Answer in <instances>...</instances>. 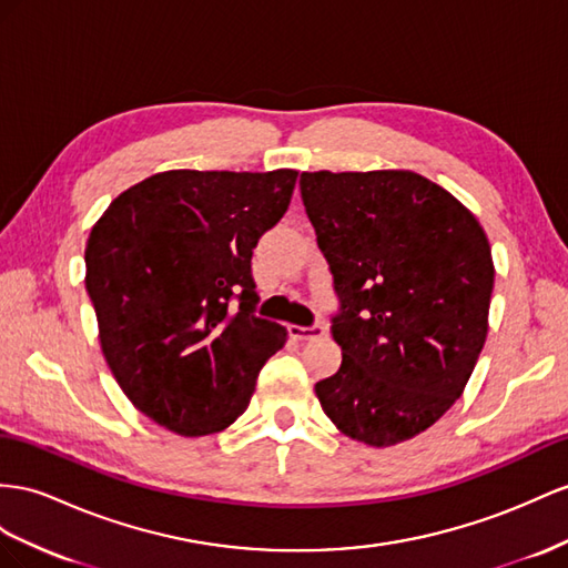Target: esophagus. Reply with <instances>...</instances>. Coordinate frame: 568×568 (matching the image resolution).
Returning <instances> with one entry per match:
<instances>
[{
	"label": "esophagus",
	"mask_w": 568,
	"mask_h": 568,
	"mask_svg": "<svg viewBox=\"0 0 568 568\" xmlns=\"http://www.w3.org/2000/svg\"><path fill=\"white\" fill-rule=\"evenodd\" d=\"M326 333V328L322 324H312V326H290V336L295 341H312V338H322Z\"/></svg>",
	"instance_id": "esophagus-1"
}]
</instances>
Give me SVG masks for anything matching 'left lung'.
Instances as JSON below:
<instances>
[{
  "mask_svg": "<svg viewBox=\"0 0 568 568\" xmlns=\"http://www.w3.org/2000/svg\"><path fill=\"white\" fill-rule=\"evenodd\" d=\"M300 192L328 261L338 372L314 386L345 436L394 446L454 405L483 353L494 287L477 217L408 170L302 172Z\"/></svg>",
  "mask_w": 568,
  "mask_h": 568,
  "instance_id": "8db88e82",
  "label": "left lung"
}]
</instances>
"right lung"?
Returning a JSON list of instances; mask_svg holds the SVG:
<instances>
[{
	"mask_svg": "<svg viewBox=\"0 0 568 568\" xmlns=\"http://www.w3.org/2000/svg\"><path fill=\"white\" fill-rule=\"evenodd\" d=\"M295 182V170L158 172L93 225L85 290L100 345L126 398L160 427L225 429L283 347L285 326L254 314L252 256Z\"/></svg>",
	"mask_w": 568,
	"mask_h": 568,
	"instance_id": "1",
	"label": "right lung"
}]
</instances>
